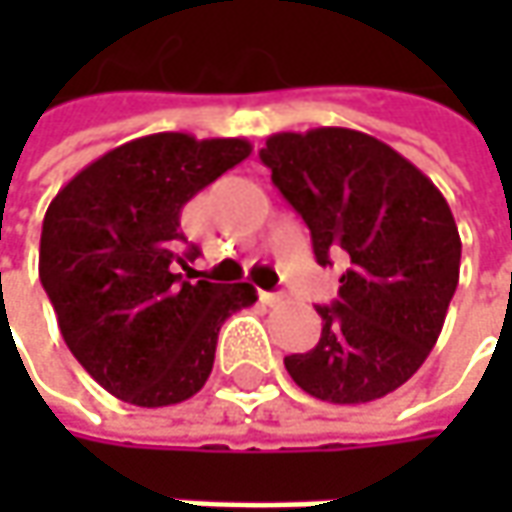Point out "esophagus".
Here are the masks:
<instances>
[{
	"label": "esophagus",
	"mask_w": 512,
	"mask_h": 512,
	"mask_svg": "<svg viewBox=\"0 0 512 512\" xmlns=\"http://www.w3.org/2000/svg\"><path fill=\"white\" fill-rule=\"evenodd\" d=\"M259 299H262V305L267 307L282 305V293H267V290H262V293H259Z\"/></svg>",
	"instance_id": "1"
}]
</instances>
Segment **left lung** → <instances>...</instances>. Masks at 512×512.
Here are the masks:
<instances>
[{"mask_svg": "<svg viewBox=\"0 0 512 512\" xmlns=\"http://www.w3.org/2000/svg\"><path fill=\"white\" fill-rule=\"evenodd\" d=\"M305 219L319 265L344 253L322 336L287 356L290 379L330 404L402 387L430 356L459 285L462 239L442 190L402 153L350 128L273 133L259 150Z\"/></svg>", "mask_w": 512, "mask_h": 512, "instance_id": "8db88e82", "label": "left lung"}]
</instances>
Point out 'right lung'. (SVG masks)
<instances>
[{
  "label": "right lung",
  "instance_id": "1",
  "mask_svg": "<svg viewBox=\"0 0 512 512\" xmlns=\"http://www.w3.org/2000/svg\"><path fill=\"white\" fill-rule=\"evenodd\" d=\"M247 139L150 133L79 170L50 202L39 279L62 339L110 396L168 407L196 396L230 313L256 302L247 282H187L182 207L250 156Z\"/></svg>",
  "mask_w": 512,
  "mask_h": 512
}]
</instances>
